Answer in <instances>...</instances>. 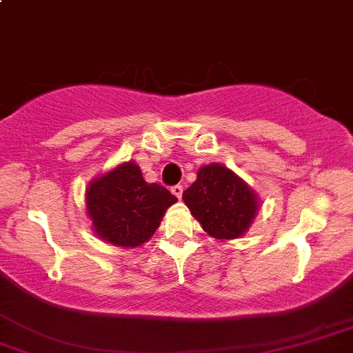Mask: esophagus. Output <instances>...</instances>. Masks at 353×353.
<instances>
[{
	"label": "esophagus",
	"mask_w": 353,
	"mask_h": 353,
	"mask_svg": "<svg viewBox=\"0 0 353 353\" xmlns=\"http://www.w3.org/2000/svg\"><path fill=\"white\" fill-rule=\"evenodd\" d=\"M171 192H173L174 196L179 197V199H182V194H183V185H180V183H179V185H173V187H171Z\"/></svg>",
	"instance_id": "34e87169"
}]
</instances>
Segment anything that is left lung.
I'll list each match as a JSON object with an SVG mask.
<instances>
[{
	"instance_id": "1",
	"label": "left lung",
	"mask_w": 353,
	"mask_h": 353,
	"mask_svg": "<svg viewBox=\"0 0 353 353\" xmlns=\"http://www.w3.org/2000/svg\"><path fill=\"white\" fill-rule=\"evenodd\" d=\"M183 203L204 232L220 241L237 239L250 229L260 208L258 196L243 179L221 164H206L183 190Z\"/></svg>"
}]
</instances>
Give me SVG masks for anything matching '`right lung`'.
<instances>
[{
  "label": "right lung",
  "mask_w": 353,
  "mask_h": 353,
  "mask_svg": "<svg viewBox=\"0 0 353 353\" xmlns=\"http://www.w3.org/2000/svg\"><path fill=\"white\" fill-rule=\"evenodd\" d=\"M176 201L163 185L145 182L140 166L132 161L97 176L86 189V210L93 230L102 241L121 248L147 243L164 211Z\"/></svg>",
  "instance_id": "1"
}]
</instances>
